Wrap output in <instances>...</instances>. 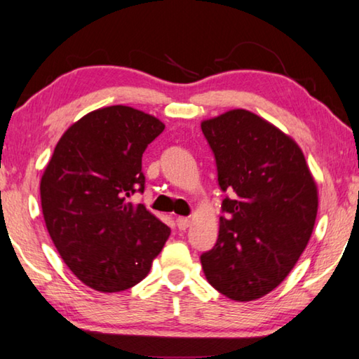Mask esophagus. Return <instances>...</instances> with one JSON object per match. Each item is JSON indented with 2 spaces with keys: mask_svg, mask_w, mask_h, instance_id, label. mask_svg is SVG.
<instances>
[{
  "mask_svg": "<svg viewBox=\"0 0 359 359\" xmlns=\"http://www.w3.org/2000/svg\"><path fill=\"white\" fill-rule=\"evenodd\" d=\"M175 223H177V228L179 229H187L188 226H190V218L177 217V218H175Z\"/></svg>",
  "mask_w": 359,
  "mask_h": 359,
  "instance_id": "1",
  "label": "esophagus"
}]
</instances>
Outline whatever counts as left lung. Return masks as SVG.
Listing matches in <instances>:
<instances>
[{"label": "left lung", "instance_id": "left-lung-1", "mask_svg": "<svg viewBox=\"0 0 359 359\" xmlns=\"http://www.w3.org/2000/svg\"><path fill=\"white\" fill-rule=\"evenodd\" d=\"M201 130L229 194L217 244L201 255L204 276L229 299H258L283 282L311 239L317 184L299 145L257 114L234 109Z\"/></svg>", "mask_w": 359, "mask_h": 359}]
</instances>
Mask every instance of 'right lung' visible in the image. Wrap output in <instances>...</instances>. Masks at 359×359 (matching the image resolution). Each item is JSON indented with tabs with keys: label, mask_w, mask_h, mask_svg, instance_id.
Instances as JSON below:
<instances>
[{
	"label": "right lung",
	"mask_w": 359,
	"mask_h": 359,
	"mask_svg": "<svg viewBox=\"0 0 359 359\" xmlns=\"http://www.w3.org/2000/svg\"><path fill=\"white\" fill-rule=\"evenodd\" d=\"M165 130L128 106L98 109L60 139L41 179V205L60 257L79 280L102 293L135 287L171 234L144 204L142 154Z\"/></svg>",
	"instance_id": "right-lung-1"
}]
</instances>
